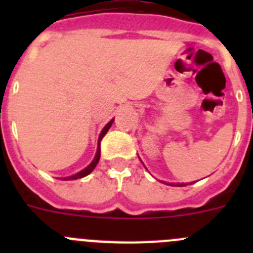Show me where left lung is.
Listing matches in <instances>:
<instances>
[{"label":"left lung","mask_w":253,"mask_h":253,"mask_svg":"<svg viewBox=\"0 0 253 253\" xmlns=\"http://www.w3.org/2000/svg\"><path fill=\"white\" fill-rule=\"evenodd\" d=\"M171 186H185V184H171Z\"/></svg>","instance_id":"8db88e82"}]
</instances>
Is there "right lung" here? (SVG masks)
<instances>
[{
    "instance_id": "right-lung-1",
    "label": "right lung",
    "mask_w": 253,
    "mask_h": 253,
    "mask_svg": "<svg viewBox=\"0 0 253 253\" xmlns=\"http://www.w3.org/2000/svg\"><path fill=\"white\" fill-rule=\"evenodd\" d=\"M113 122H114V119H111L110 122H109L106 125H105V128L102 129L101 133H100L99 147H97V152H96V156H95V158H93L92 162H91L90 165H88V166L86 167V169L78 172V173H76V175H72V176H68V177H64L63 180H77V178L84 177V176H87V175H88V173H91V172L93 171V169H95L96 165L99 163V160H100V152H101V149H100V142H101V139H102V138H104L105 134L107 133V130L110 129V126H111V124H113Z\"/></svg>"
}]
</instances>
